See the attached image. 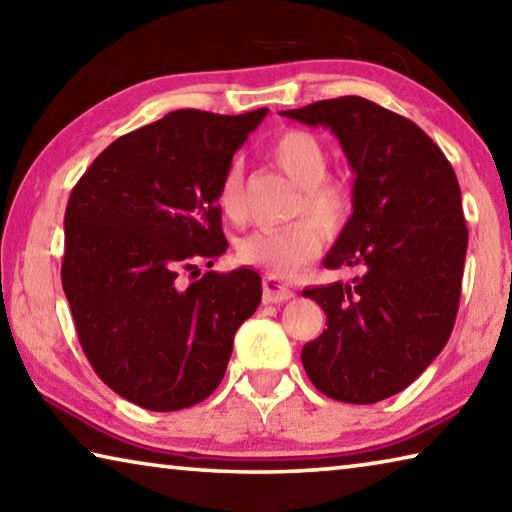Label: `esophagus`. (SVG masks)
Returning <instances> with one entry per match:
<instances>
[{"label": "esophagus", "instance_id": "esophagus-1", "mask_svg": "<svg viewBox=\"0 0 512 512\" xmlns=\"http://www.w3.org/2000/svg\"><path fill=\"white\" fill-rule=\"evenodd\" d=\"M294 297V292L283 281L274 279V276H265L263 279V301L265 303H281Z\"/></svg>", "mask_w": 512, "mask_h": 512}]
</instances>
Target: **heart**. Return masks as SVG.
Returning a JSON list of instances; mask_svg holds the SVG:
<instances>
[{
	"mask_svg": "<svg viewBox=\"0 0 512 512\" xmlns=\"http://www.w3.org/2000/svg\"><path fill=\"white\" fill-rule=\"evenodd\" d=\"M267 155L301 188L294 215H310L312 220L294 222L288 227L249 231L238 240L236 258L245 265L261 267L274 279H288L321 254L326 240L321 226L326 231H339L344 227L353 209V197L342 182L328 179L330 157L317 134L306 130L283 132L272 141ZM215 200L229 220H242L245 204H242L240 166L231 164L224 170Z\"/></svg>",
	"mask_w": 512,
	"mask_h": 512,
	"instance_id": "obj_1",
	"label": "heart"
}]
</instances>
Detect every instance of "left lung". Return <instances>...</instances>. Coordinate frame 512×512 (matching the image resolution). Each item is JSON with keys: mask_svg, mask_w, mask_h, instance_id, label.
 <instances>
[{"mask_svg": "<svg viewBox=\"0 0 512 512\" xmlns=\"http://www.w3.org/2000/svg\"><path fill=\"white\" fill-rule=\"evenodd\" d=\"M281 116L333 130L355 173L353 215L324 265L362 274L303 290L328 326L303 346V369L324 396L373 405L407 389L452 335L468 251L459 179L414 121L362 96Z\"/></svg>", "mask_w": 512, "mask_h": 512, "instance_id": "obj_1", "label": "left lung"}]
</instances>
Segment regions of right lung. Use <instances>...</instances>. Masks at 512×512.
<instances>
[{"instance_id": "right-lung-1", "label": "right lung", "mask_w": 512, "mask_h": 512, "mask_svg": "<svg viewBox=\"0 0 512 512\" xmlns=\"http://www.w3.org/2000/svg\"><path fill=\"white\" fill-rule=\"evenodd\" d=\"M267 110H175L110 143L65 211L62 290L80 346L107 387L150 411L218 389L233 335L261 303L249 267L182 281L227 249L215 200L224 170Z\"/></svg>"}]
</instances>
